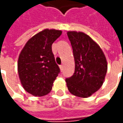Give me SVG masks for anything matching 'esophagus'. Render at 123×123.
I'll return each instance as SVG.
<instances>
[{
  "label": "esophagus",
  "mask_w": 123,
  "mask_h": 123,
  "mask_svg": "<svg viewBox=\"0 0 123 123\" xmlns=\"http://www.w3.org/2000/svg\"><path fill=\"white\" fill-rule=\"evenodd\" d=\"M60 70H61V71L62 72L63 70V65H60Z\"/></svg>",
  "instance_id": "obj_1"
}]
</instances>
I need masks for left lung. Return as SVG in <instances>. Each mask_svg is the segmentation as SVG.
<instances>
[{"mask_svg":"<svg viewBox=\"0 0 123 123\" xmlns=\"http://www.w3.org/2000/svg\"><path fill=\"white\" fill-rule=\"evenodd\" d=\"M68 36L73 49L75 71L66 79L72 94L87 98L102 86L107 71V62L98 45L88 35L69 31Z\"/></svg>","mask_w":123,"mask_h":123,"instance_id":"left-lung-1","label":"left lung"}]
</instances>
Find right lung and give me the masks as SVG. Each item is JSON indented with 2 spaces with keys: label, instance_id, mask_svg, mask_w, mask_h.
<instances>
[{
  "label": "right lung",
  "instance_id": "obj_1",
  "mask_svg": "<svg viewBox=\"0 0 123 123\" xmlns=\"http://www.w3.org/2000/svg\"><path fill=\"white\" fill-rule=\"evenodd\" d=\"M62 34L55 29H45L31 37L18 60V73L24 89L35 96L46 95L60 72L51 45Z\"/></svg>",
  "mask_w": 123,
  "mask_h": 123
}]
</instances>
